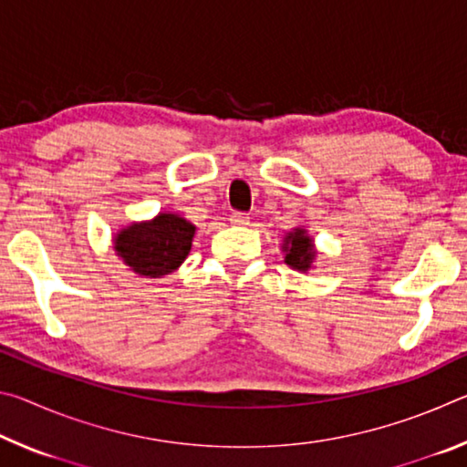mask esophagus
<instances>
[{
  "label": "esophagus",
  "mask_w": 467,
  "mask_h": 467,
  "mask_svg": "<svg viewBox=\"0 0 467 467\" xmlns=\"http://www.w3.org/2000/svg\"><path fill=\"white\" fill-rule=\"evenodd\" d=\"M231 224H234V226H247L249 224V216L243 214V212H233V214H231Z\"/></svg>",
  "instance_id": "34e87169"
}]
</instances>
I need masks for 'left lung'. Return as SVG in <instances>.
Masks as SVG:
<instances>
[{
    "label": "left lung",
    "instance_id": "1",
    "mask_svg": "<svg viewBox=\"0 0 467 467\" xmlns=\"http://www.w3.org/2000/svg\"><path fill=\"white\" fill-rule=\"evenodd\" d=\"M282 253L284 264L303 274L313 270L315 259L319 255L317 247H315V239L305 226H295L292 231L284 234Z\"/></svg>",
    "mask_w": 467,
    "mask_h": 467
}]
</instances>
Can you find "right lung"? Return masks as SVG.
Returning a JSON list of instances; mask_svg holds the SVG:
<instances>
[{"label": "right lung", "instance_id": "right-lung-1", "mask_svg": "<svg viewBox=\"0 0 467 467\" xmlns=\"http://www.w3.org/2000/svg\"><path fill=\"white\" fill-rule=\"evenodd\" d=\"M195 236V224L175 212L131 223L113 236V251L140 278H162L179 270Z\"/></svg>", "mask_w": 467, "mask_h": 467}]
</instances>
